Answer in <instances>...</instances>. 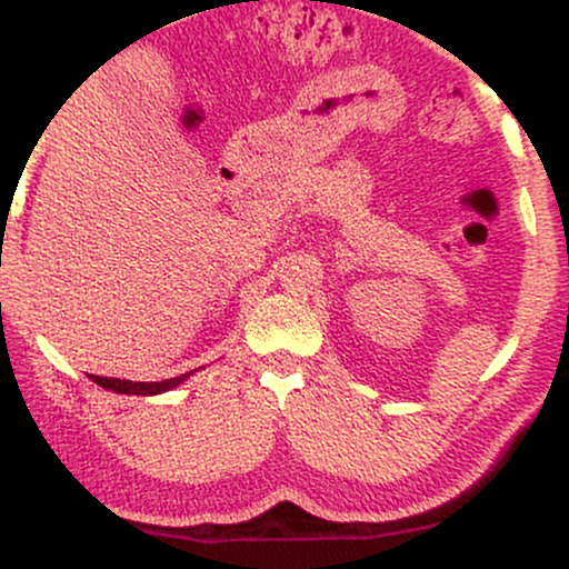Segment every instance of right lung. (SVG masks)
<instances>
[{
    "instance_id": "1",
    "label": "right lung",
    "mask_w": 569,
    "mask_h": 569,
    "mask_svg": "<svg viewBox=\"0 0 569 569\" xmlns=\"http://www.w3.org/2000/svg\"><path fill=\"white\" fill-rule=\"evenodd\" d=\"M190 376H193V371L180 373L174 376V379H163V381H129V379H108V376H89V379H92L94 385H100L102 389H108V392L150 397V395H161V392H169V389L180 387L184 379H190Z\"/></svg>"
}]
</instances>
